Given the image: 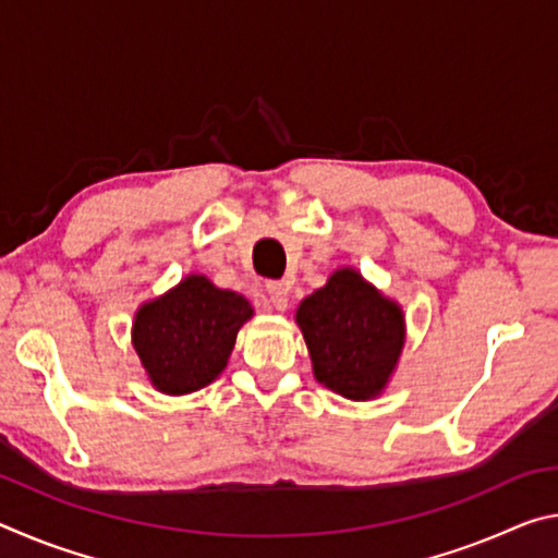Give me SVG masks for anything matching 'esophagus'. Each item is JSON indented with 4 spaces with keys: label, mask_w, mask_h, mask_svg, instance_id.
Listing matches in <instances>:
<instances>
[{
    "label": "esophagus",
    "mask_w": 558,
    "mask_h": 558,
    "mask_svg": "<svg viewBox=\"0 0 558 558\" xmlns=\"http://www.w3.org/2000/svg\"><path fill=\"white\" fill-rule=\"evenodd\" d=\"M268 290V298H270V305L276 310H288V302H290V288L286 282H268L266 286Z\"/></svg>",
    "instance_id": "1"
}]
</instances>
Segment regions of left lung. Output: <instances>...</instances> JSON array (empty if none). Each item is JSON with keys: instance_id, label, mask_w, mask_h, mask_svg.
I'll return each instance as SVG.
<instances>
[{"instance_id": "obj_1", "label": "left lung", "mask_w": 558, "mask_h": 558, "mask_svg": "<svg viewBox=\"0 0 558 558\" xmlns=\"http://www.w3.org/2000/svg\"><path fill=\"white\" fill-rule=\"evenodd\" d=\"M319 384L354 401L379 393L399 362L403 315L356 270H337L298 307Z\"/></svg>"}]
</instances>
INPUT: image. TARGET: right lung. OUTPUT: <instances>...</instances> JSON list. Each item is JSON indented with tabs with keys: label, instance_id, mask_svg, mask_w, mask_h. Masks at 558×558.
Returning a JSON list of instances; mask_svg holds the SVG:
<instances>
[{
	"label": "right lung",
	"instance_id": "add662e5",
	"mask_svg": "<svg viewBox=\"0 0 558 558\" xmlns=\"http://www.w3.org/2000/svg\"><path fill=\"white\" fill-rule=\"evenodd\" d=\"M251 315L248 300L239 292L189 276L165 298L143 305L132 342L159 391L189 393L223 372L235 335Z\"/></svg>",
	"mask_w": 558,
	"mask_h": 558
}]
</instances>
